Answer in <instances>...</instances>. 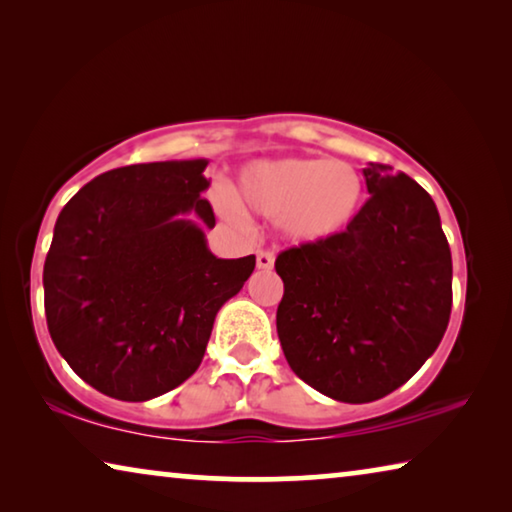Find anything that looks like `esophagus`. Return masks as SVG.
I'll list each match as a JSON object with an SVG mask.
<instances>
[{
	"label": "esophagus",
	"mask_w": 512,
	"mask_h": 512,
	"mask_svg": "<svg viewBox=\"0 0 512 512\" xmlns=\"http://www.w3.org/2000/svg\"><path fill=\"white\" fill-rule=\"evenodd\" d=\"M273 262H275V257H273L271 250H259V253H257V269L269 271V269H273Z\"/></svg>",
	"instance_id": "esophagus-1"
}]
</instances>
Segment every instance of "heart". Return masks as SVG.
<instances>
[{"mask_svg":"<svg viewBox=\"0 0 512 512\" xmlns=\"http://www.w3.org/2000/svg\"><path fill=\"white\" fill-rule=\"evenodd\" d=\"M364 182L344 161L285 157L253 161L241 170L237 199L216 198L230 221H243L238 207L278 218L280 232L294 243H321L346 232L360 212Z\"/></svg>","mask_w":512,"mask_h":512,"instance_id":"obj_1","label":"heart"}]
</instances>
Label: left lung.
<instances>
[{"mask_svg": "<svg viewBox=\"0 0 512 512\" xmlns=\"http://www.w3.org/2000/svg\"><path fill=\"white\" fill-rule=\"evenodd\" d=\"M369 200L346 232L275 259V326L291 371L344 403L383 399L440 346L451 250L433 198L387 164L362 170Z\"/></svg>", "mask_w": 512, "mask_h": 512, "instance_id": "left-lung-1", "label": "left lung"}]
</instances>
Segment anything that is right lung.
I'll use <instances>...</instances> for the list:
<instances>
[{
    "instance_id": "obj_1",
    "label": "right lung",
    "mask_w": 512,
    "mask_h": 512,
    "mask_svg": "<svg viewBox=\"0 0 512 512\" xmlns=\"http://www.w3.org/2000/svg\"><path fill=\"white\" fill-rule=\"evenodd\" d=\"M207 159L113 168L61 209L45 259L52 342L81 380L118 401H150L200 367L221 307L255 255L221 259L202 198Z\"/></svg>"
}]
</instances>
